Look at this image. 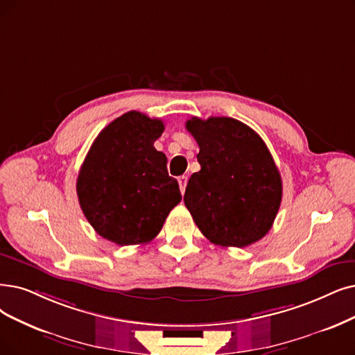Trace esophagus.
<instances>
[{
	"label": "esophagus",
	"instance_id": "34e87169",
	"mask_svg": "<svg viewBox=\"0 0 355 355\" xmlns=\"http://www.w3.org/2000/svg\"><path fill=\"white\" fill-rule=\"evenodd\" d=\"M178 182H179V188H180V192L185 193V189H187V183H188V176H179L178 178Z\"/></svg>",
	"mask_w": 355,
	"mask_h": 355
}]
</instances>
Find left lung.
<instances>
[{"mask_svg": "<svg viewBox=\"0 0 355 355\" xmlns=\"http://www.w3.org/2000/svg\"><path fill=\"white\" fill-rule=\"evenodd\" d=\"M187 130L200 146L201 170L191 176L187 208L209 242L224 248L257 243L274 224L282 180L263 139L225 116L191 118Z\"/></svg>", "mask_w": 355, "mask_h": 355, "instance_id": "obj_1", "label": "left lung"}]
</instances>
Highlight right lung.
Returning a JSON list of instances; mask_svg holds the SVG:
<instances>
[{
	"label": "right lung",
	"mask_w": 355,
	"mask_h": 355,
	"mask_svg": "<svg viewBox=\"0 0 355 355\" xmlns=\"http://www.w3.org/2000/svg\"><path fill=\"white\" fill-rule=\"evenodd\" d=\"M163 131L160 119L123 113L97 135L80 168L83 214L97 234L119 246L151 242L182 200L164 153L153 146Z\"/></svg>",
	"instance_id": "obj_1"
}]
</instances>
